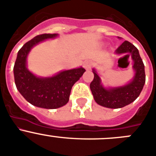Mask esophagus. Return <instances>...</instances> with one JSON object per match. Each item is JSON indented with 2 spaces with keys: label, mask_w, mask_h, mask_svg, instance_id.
Here are the masks:
<instances>
[{
  "label": "esophagus",
  "mask_w": 156,
  "mask_h": 156,
  "mask_svg": "<svg viewBox=\"0 0 156 156\" xmlns=\"http://www.w3.org/2000/svg\"><path fill=\"white\" fill-rule=\"evenodd\" d=\"M92 66V62L90 61H85V63H84V67H85V68L87 70V71L91 70Z\"/></svg>",
  "instance_id": "esophagus-1"
}]
</instances>
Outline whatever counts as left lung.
<instances>
[{
  "label": "left lung",
  "mask_w": 156,
  "mask_h": 156,
  "mask_svg": "<svg viewBox=\"0 0 156 156\" xmlns=\"http://www.w3.org/2000/svg\"><path fill=\"white\" fill-rule=\"evenodd\" d=\"M116 54H126L128 57L131 56L135 74L130 83L123 86L105 88L101 84L97 72L93 69L94 78L90 84V89L95 102L100 106L111 109L122 108L134 102L139 96L145 83L144 65L138 50L134 45L124 41L116 49Z\"/></svg>",
  "instance_id": "8db88e82"
}]
</instances>
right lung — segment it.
<instances>
[{
    "label": "right lung",
    "mask_w": 156,
    "mask_h": 156,
    "mask_svg": "<svg viewBox=\"0 0 156 156\" xmlns=\"http://www.w3.org/2000/svg\"><path fill=\"white\" fill-rule=\"evenodd\" d=\"M57 36L56 33L42 34L29 40L19 50L14 66L17 89L29 103L37 107L57 109L67 104L71 88L85 71L81 67L61 71L53 77L40 78L27 69L26 60L31 49L43 40Z\"/></svg>",
    "instance_id": "1"
}]
</instances>
